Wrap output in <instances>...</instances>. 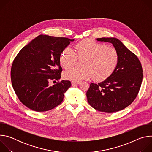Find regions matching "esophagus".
I'll return each instance as SVG.
<instances>
[{
  "label": "esophagus",
  "mask_w": 152,
  "mask_h": 152,
  "mask_svg": "<svg viewBox=\"0 0 152 152\" xmlns=\"http://www.w3.org/2000/svg\"><path fill=\"white\" fill-rule=\"evenodd\" d=\"M79 83H80V81H78V82L72 81V85H78Z\"/></svg>",
  "instance_id": "obj_1"
}]
</instances>
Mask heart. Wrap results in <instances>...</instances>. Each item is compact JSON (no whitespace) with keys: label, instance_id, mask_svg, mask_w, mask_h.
Returning <instances> with one entry per match:
<instances>
[{"label":"heart","instance_id":"1","mask_svg":"<svg viewBox=\"0 0 152 152\" xmlns=\"http://www.w3.org/2000/svg\"><path fill=\"white\" fill-rule=\"evenodd\" d=\"M118 53L111 47L91 39L82 40L75 45V51L69 48L64 49L60 55L62 67L68 69L75 66L77 59H83L82 68L74 67L64 73L66 79L75 82L93 78L98 81L110 77L118 62Z\"/></svg>","mask_w":152,"mask_h":152}]
</instances>
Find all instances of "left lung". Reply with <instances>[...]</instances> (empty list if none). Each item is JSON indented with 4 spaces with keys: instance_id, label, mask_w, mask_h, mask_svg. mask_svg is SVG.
<instances>
[{
    "instance_id": "1",
    "label": "left lung",
    "mask_w": 152,
    "mask_h": 152,
    "mask_svg": "<svg viewBox=\"0 0 152 152\" xmlns=\"http://www.w3.org/2000/svg\"><path fill=\"white\" fill-rule=\"evenodd\" d=\"M110 42L118 53V62L113 73L104 81L90 84L86 92L88 103L104 113L121 111L137 97L142 80V69L138 57L115 38H97Z\"/></svg>"
}]
</instances>
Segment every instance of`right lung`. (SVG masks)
I'll return each mask as SVG.
<instances>
[{
    "label": "right lung",
    "instance_id": "add662e5",
    "mask_svg": "<svg viewBox=\"0 0 152 152\" xmlns=\"http://www.w3.org/2000/svg\"><path fill=\"white\" fill-rule=\"evenodd\" d=\"M73 41L40 35L15 56L11 70L12 85L20 101L29 109L48 111L63 101L64 93L71 86L70 81H58L53 86H49L48 82L61 78L60 55Z\"/></svg>",
    "mask_w": 152,
    "mask_h": 152
}]
</instances>
